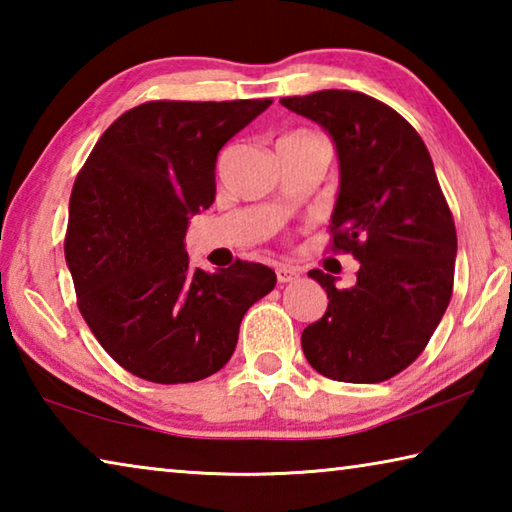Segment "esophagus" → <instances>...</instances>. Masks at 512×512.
Wrapping results in <instances>:
<instances>
[{"label":"esophagus","instance_id":"1","mask_svg":"<svg viewBox=\"0 0 512 512\" xmlns=\"http://www.w3.org/2000/svg\"><path fill=\"white\" fill-rule=\"evenodd\" d=\"M275 275H277V282H282V284L293 282V280H298V277H300L296 268H291V266H277Z\"/></svg>","mask_w":512,"mask_h":512}]
</instances>
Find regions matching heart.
Wrapping results in <instances>:
<instances>
[{"mask_svg":"<svg viewBox=\"0 0 512 512\" xmlns=\"http://www.w3.org/2000/svg\"><path fill=\"white\" fill-rule=\"evenodd\" d=\"M296 135H305V133H289V135H284V137H296Z\"/></svg>","mask_w":512,"mask_h":512,"instance_id":"heart-1","label":"heart"}]
</instances>
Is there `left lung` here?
I'll return each instance as SVG.
<instances>
[{
	"mask_svg": "<svg viewBox=\"0 0 512 512\" xmlns=\"http://www.w3.org/2000/svg\"><path fill=\"white\" fill-rule=\"evenodd\" d=\"M280 103L334 140L341 185L329 248L361 264L350 289L309 271L329 302L302 332V352L329 379L386 381L420 357L452 298L456 228L431 155L400 112L368 94L320 90Z\"/></svg>",
	"mask_w": 512,
	"mask_h": 512,
	"instance_id": "left-lung-1",
	"label": "left lung"
}]
</instances>
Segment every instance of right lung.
I'll return each instance as SVG.
<instances>
[{"label":"right lung","instance_id":"add662e5","mask_svg":"<svg viewBox=\"0 0 512 512\" xmlns=\"http://www.w3.org/2000/svg\"><path fill=\"white\" fill-rule=\"evenodd\" d=\"M271 99L149 101L112 121L76 176L65 259L101 348L155 384L219 372L246 311L271 293V268L237 259L189 266V216L216 194V155Z\"/></svg>","mask_w":512,"mask_h":512}]
</instances>
